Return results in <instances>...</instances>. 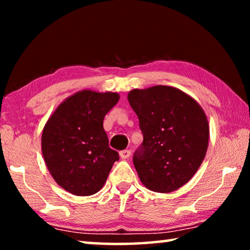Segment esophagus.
I'll return each instance as SVG.
<instances>
[{
    "mask_svg": "<svg viewBox=\"0 0 250 250\" xmlns=\"http://www.w3.org/2000/svg\"><path fill=\"white\" fill-rule=\"evenodd\" d=\"M130 154H131V151L130 150H124V151L120 152V158L122 160H125V159L129 158Z\"/></svg>",
    "mask_w": 250,
    "mask_h": 250,
    "instance_id": "1",
    "label": "esophagus"
}]
</instances>
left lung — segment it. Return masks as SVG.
Here are the masks:
<instances>
[{
	"label": "left lung",
	"instance_id": "8db88e82",
	"mask_svg": "<svg viewBox=\"0 0 250 250\" xmlns=\"http://www.w3.org/2000/svg\"><path fill=\"white\" fill-rule=\"evenodd\" d=\"M128 101L143 133L133 156L139 179L150 191H176L205 158L209 125L204 110L186 92L163 84L131 90Z\"/></svg>",
	"mask_w": 250,
	"mask_h": 250
}]
</instances>
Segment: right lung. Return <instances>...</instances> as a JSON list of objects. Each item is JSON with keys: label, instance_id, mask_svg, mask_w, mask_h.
<instances>
[{"label": "right lung", "instance_id": "1", "mask_svg": "<svg viewBox=\"0 0 250 250\" xmlns=\"http://www.w3.org/2000/svg\"><path fill=\"white\" fill-rule=\"evenodd\" d=\"M118 92L83 89L58 105L44 125L42 153L55 182L76 196H89L104 185L113 163L104 118L119 101Z\"/></svg>", "mask_w": 250, "mask_h": 250}]
</instances>
